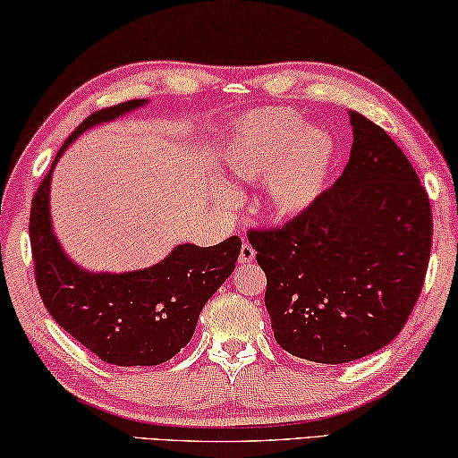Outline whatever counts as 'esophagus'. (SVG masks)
Masks as SVG:
<instances>
[{"label":"esophagus","instance_id":"34e87169","mask_svg":"<svg viewBox=\"0 0 458 458\" xmlns=\"http://www.w3.org/2000/svg\"><path fill=\"white\" fill-rule=\"evenodd\" d=\"M253 261H255V250L250 243H243L242 251H239V263L247 266V263H253Z\"/></svg>","mask_w":458,"mask_h":458}]
</instances>
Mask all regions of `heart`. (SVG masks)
Returning a JSON list of instances; mask_svg holds the SVG:
<instances>
[{
	"label": "heart",
	"instance_id": "heart-1",
	"mask_svg": "<svg viewBox=\"0 0 458 458\" xmlns=\"http://www.w3.org/2000/svg\"><path fill=\"white\" fill-rule=\"evenodd\" d=\"M334 157L335 142L326 128L301 126L295 112L271 108L237 124L225 144L223 165L235 182L263 179L267 213L274 219H293L322 195Z\"/></svg>",
	"mask_w": 458,
	"mask_h": 458
}]
</instances>
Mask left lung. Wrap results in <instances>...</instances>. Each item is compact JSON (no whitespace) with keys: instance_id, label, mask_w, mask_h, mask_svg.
I'll list each match as a JSON object with an SVG mask.
<instances>
[{"instance_id":"left-lung-1","label":"left lung","mask_w":458,"mask_h":458,"mask_svg":"<svg viewBox=\"0 0 458 458\" xmlns=\"http://www.w3.org/2000/svg\"><path fill=\"white\" fill-rule=\"evenodd\" d=\"M350 160L334 187L282 229L247 233L267 276L276 342L319 364L354 362L394 340L430 258V200L414 166L360 112L350 110Z\"/></svg>"}]
</instances>
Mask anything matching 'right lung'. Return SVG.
<instances>
[{"label":"right lung","mask_w":458,"mask_h":458,"mask_svg":"<svg viewBox=\"0 0 458 458\" xmlns=\"http://www.w3.org/2000/svg\"><path fill=\"white\" fill-rule=\"evenodd\" d=\"M147 104L128 100L88 116L55 155L31 200L30 242L36 284L46 310L72 338L116 366H157L179 354L195 334L205 303L235 269L242 239L213 247L176 245L163 261L126 274H94L72 261L52 227L54 166L88 128Z\"/></svg>","instance_id":"right-lung-1"}]
</instances>
